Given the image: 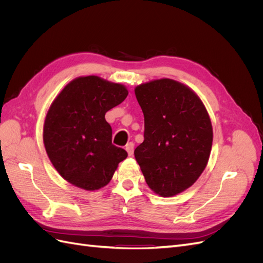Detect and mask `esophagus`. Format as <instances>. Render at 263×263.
I'll return each mask as SVG.
<instances>
[{
  "label": "esophagus",
  "mask_w": 263,
  "mask_h": 263,
  "mask_svg": "<svg viewBox=\"0 0 263 263\" xmlns=\"http://www.w3.org/2000/svg\"><path fill=\"white\" fill-rule=\"evenodd\" d=\"M125 149L127 151V154H128V156H133V154H134V144H133V142H128V144L126 145Z\"/></svg>",
  "instance_id": "obj_1"
}]
</instances>
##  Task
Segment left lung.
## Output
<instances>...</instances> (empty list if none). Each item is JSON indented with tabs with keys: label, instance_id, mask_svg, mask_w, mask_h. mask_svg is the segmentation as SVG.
<instances>
[{
	"label": "left lung",
	"instance_id": "1",
	"mask_svg": "<svg viewBox=\"0 0 263 263\" xmlns=\"http://www.w3.org/2000/svg\"><path fill=\"white\" fill-rule=\"evenodd\" d=\"M135 95L145 116L144 141L135 158L156 194L177 195L208 165L213 144L208 109L191 87L172 79L139 84Z\"/></svg>",
	"mask_w": 263,
	"mask_h": 263
}]
</instances>
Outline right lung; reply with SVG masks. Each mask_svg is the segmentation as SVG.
<instances>
[{"instance_id": "obj_1", "label": "right lung", "mask_w": 263, "mask_h": 263, "mask_svg": "<svg viewBox=\"0 0 263 263\" xmlns=\"http://www.w3.org/2000/svg\"><path fill=\"white\" fill-rule=\"evenodd\" d=\"M121 83L98 76L79 77L55 97L46 114L43 139L54 169L86 191L104 187L127 153L112 144L107 110L127 98Z\"/></svg>"}]
</instances>
